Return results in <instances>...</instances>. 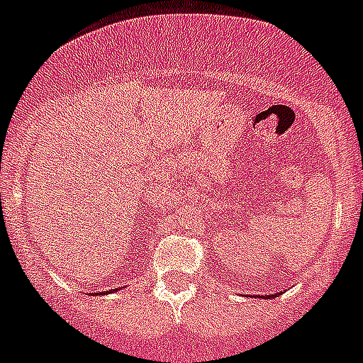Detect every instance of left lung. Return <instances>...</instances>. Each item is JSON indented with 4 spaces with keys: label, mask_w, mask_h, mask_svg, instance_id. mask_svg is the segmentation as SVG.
Segmentation results:
<instances>
[{
    "label": "left lung",
    "mask_w": 363,
    "mask_h": 363,
    "mask_svg": "<svg viewBox=\"0 0 363 363\" xmlns=\"http://www.w3.org/2000/svg\"><path fill=\"white\" fill-rule=\"evenodd\" d=\"M274 296H277V294H271V296H265V298H274Z\"/></svg>",
    "instance_id": "left-lung-1"
}]
</instances>
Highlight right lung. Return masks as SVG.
<instances>
[{"label":"right lung","mask_w":363,"mask_h":363,"mask_svg":"<svg viewBox=\"0 0 363 363\" xmlns=\"http://www.w3.org/2000/svg\"><path fill=\"white\" fill-rule=\"evenodd\" d=\"M112 291H116V289H112ZM112 291H105V293H112Z\"/></svg>","instance_id":"obj_1"}]
</instances>
